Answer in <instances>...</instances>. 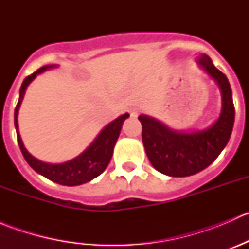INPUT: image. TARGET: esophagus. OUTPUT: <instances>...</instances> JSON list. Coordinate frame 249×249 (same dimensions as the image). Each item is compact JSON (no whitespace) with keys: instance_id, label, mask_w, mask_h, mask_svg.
Segmentation results:
<instances>
[{"instance_id":"obj_1","label":"esophagus","mask_w":249,"mask_h":249,"mask_svg":"<svg viewBox=\"0 0 249 249\" xmlns=\"http://www.w3.org/2000/svg\"><path fill=\"white\" fill-rule=\"evenodd\" d=\"M139 113H140L139 107H134V108L130 109V114H131L132 117H137V115H139Z\"/></svg>"}]
</instances>
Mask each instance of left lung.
Here are the masks:
<instances>
[{"mask_svg": "<svg viewBox=\"0 0 249 249\" xmlns=\"http://www.w3.org/2000/svg\"><path fill=\"white\" fill-rule=\"evenodd\" d=\"M200 67L214 79L222 95L219 117L208 127L196 131L173 130L155 118L141 114L142 141L150 164L171 177H187L210 166L229 142L235 120L232 92L227 76L206 54L196 57Z\"/></svg>", "mask_w": 249, "mask_h": 249, "instance_id": "obj_1", "label": "left lung"}]
</instances>
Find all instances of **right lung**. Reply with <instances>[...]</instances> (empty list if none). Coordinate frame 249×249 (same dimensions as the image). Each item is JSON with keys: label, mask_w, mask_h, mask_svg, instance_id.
<instances>
[{"label": "right lung", "mask_w": 249, "mask_h": 249, "mask_svg": "<svg viewBox=\"0 0 249 249\" xmlns=\"http://www.w3.org/2000/svg\"><path fill=\"white\" fill-rule=\"evenodd\" d=\"M56 67L57 65H47V66H43L42 69L34 72L31 76L25 78L21 87H20L19 101H18L16 110H14V125H16L17 139L20 150H21L27 164L37 173L44 176L48 179L53 180L57 184L74 187V185H80L90 182V180L96 178L97 176H100L106 170L110 159H112L113 149H114V145L117 143L118 137H119L123 123L126 118H129L130 114L125 113V114L119 115L117 119L107 124L100 131V134L95 137V140L90 143L87 149L83 150L78 157L69 160V161L61 162V164H49V162L41 161L37 158H35L34 155L27 152L24 143H22L21 137H20L19 125H18V113H19L22 99H24V95L30 83L38 74H41L42 72L56 69Z\"/></svg>", "instance_id": "obj_1"}]
</instances>
